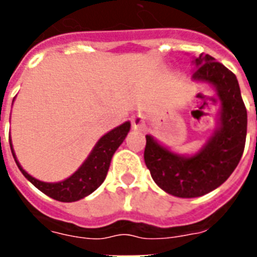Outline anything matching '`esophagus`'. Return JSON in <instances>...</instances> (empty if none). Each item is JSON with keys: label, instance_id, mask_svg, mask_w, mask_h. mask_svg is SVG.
Wrapping results in <instances>:
<instances>
[{"label": "esophagus", "instance_id": "1", "mask_svg": "<svg viewBox=\"0 0 257 257\" xmlns=\"http://www.w3.org/2000/svg\"><path fill=\"white\" fill-rule=\"evenodd\" d=\"M132 126H133V129L143 128V126H144V117L140 116V114H139V116L133 117V118H132Z\"/></svg>", "mask_w": 257, "mask_h": 257}]
</instances>
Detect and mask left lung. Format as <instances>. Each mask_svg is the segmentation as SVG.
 Returning a JSON list of instances; mask_svg holds the SVG:
<instances>
[{
	"instance_id": "obj_1",
	"label": "left lung",
	"mask_w": 257,
	"mask_h": 257,
	"mask_svg": "<svg viewBox=\"0 0 257 257\" xmlns=\"http://www.w3.org/2000/svg\"><path fill=\"white\" fill-rule=\"evenodd\" d=\"M193 64L195 81L213 86L220 100L219 126L203 148L181 156L147 135L145 164L155 183L176 197H199L220 187L232 175L243 156L247 137V109L237 78L209 54H200Z\"/></svg>"
}]
</instances>
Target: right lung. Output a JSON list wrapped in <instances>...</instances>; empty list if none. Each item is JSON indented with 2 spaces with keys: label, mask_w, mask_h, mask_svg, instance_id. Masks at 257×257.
Wrapping results in <instances>:
<instances>
[{
  "label": "right lung",
  "mask_w": 257,
  "mask_h": 257,
  "mask_svg": "<svg viewBox=\"0 0 257 257\" xmlns=\"http://www.w3.org/2000/svg\"><path fill=\"white\" fill-rule=\"evenodd\" d=\"M129 129H131V122L126 121L124 124H121L120 126H117L106 135H104L100 140L97 141V144L94 145L93 151L90 152L88 159L82 163L81 167L70 177L65 179L64 181H60V183L40 181V180L34 179L33 176H30L26 171H24L17 161L16 153L13 151V145H12V140L9 143L16 164L22 172V175L25 176L34 187L38 188L42 193H45L46 196H49L52 199L62 201V203H72V201H77V200H81L85 196L90 195L102 184V181L106 177V173H108L113 155L117 151V148L122 144V141L125 140V137L128 135Z\"/></svg>",
  "instance_id": "1"
}]
</instances>
